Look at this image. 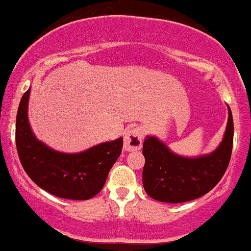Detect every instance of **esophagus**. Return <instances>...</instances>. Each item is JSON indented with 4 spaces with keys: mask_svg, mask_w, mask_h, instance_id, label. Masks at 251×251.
Segmentation results:
<instances>
[{
    "mask_svg": "<svg viewBox=\"0 0 251 251\" xmlns=\"http://www.w3.org/2000/svg\"><path fill=\"white\" fill-rule=\"evenodd\" d=\"M144 132L143 129L135 127L126 131L124 135V149L126 151H138L143 146Z\"/></svg>",
    "mask_w": 251,
    "mask_h": 251,
    "instance_id": "obj_1",
    "label": "esophagus"
}]
</instances>
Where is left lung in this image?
<instances>
[{
	"label": "left lung",
	"mask_w": 251,
	"mask_h": 251,
	"mask_svg": "<svg viewBox=\"0 0 251 251\" xmlns=\"http://www.w3.org/2000/svg\"><path fill=\"white\" fill-rule=\"evenodd\" d=\"M234 123L228 106V123L221 144L209 154L187 158L172 152L156 137L144 141L143 185L151 198L167 203H181L201 198L222 179L230 161Z\"/></svg>",
	"instance_id": "8db88e82"
}]
</instances>
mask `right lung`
<instances>
[{"label": "right lung", "mask_w": 251, "mask_h": 251, "mask_svg": "<svg viewBox=\"0 0 251 251\" xmlns=\"http://www.w3.org/2000/svg\"><path fill=\"white\" fill-rule=\"evenodd\" d=\"M29 96L30 89L21 99L16 117V147L25 173L38 187L58 198L89 200L96 196L122 153L123 138L79 153L52 150L32 133L28 119Z\"/></svg>", "instance_id": "add662e5"}]
</instances>
